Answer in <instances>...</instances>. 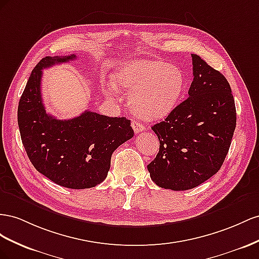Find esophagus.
I'll list each match as a JSON object with an SVG mask.
<instances>
[{
  "label": "esophagus",
  "mask_w": 259,
  "mask_h": 259,
  "mask_svg": "<svg viewBox=\"0 0 259 259\" xmlns=\"http://www.w3.org/2000/svg\"><path fill=\"white\" fill-rule=\"evenodd\" d=\"M131 127H132V129L135 130L136 134H139V132H142V131L145 130L144 124H142L141 122H139V121H137V120H132Z\"/></svg>",
  "instance_id": "34e87169"
}]
</instances>
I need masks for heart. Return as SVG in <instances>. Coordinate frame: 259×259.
<instances>
[{
    "instance_id": "1",
    "label": "heart",
    "mask_w": 259,
    "mask_h": 259,
    "mask_svg": "<svg viewBox=\"0 0 259 259\" xmlns=\"http://www.w3.org/2000/svg\"><path fill=\"white\" fill-rule=\"evenodd\" d=\"M105 91L116 97L129 94V106L144 120L161 119L179 104L186 89L183 71L175 65L158 60H134L115 69Z\"/></svg>"
}]
</instances>
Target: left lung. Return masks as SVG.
<instances>
[{"mask_svg":"<svg viewBox=\"0 0 259 259\" xmlns=\"http://www.w3.org/2000/svg\"><path fill=\"white\" fill-rule=\"evenodd\" d=\"M192 64L189 98L152 127L159 152L147 170L158 187L174 191L193 189L218 172L236 124L226 77L196 54H192Z\"/></svg>","mask_w":259,"mask_h":259,"instance_id":"1","label":"left lung"}]
</instances>
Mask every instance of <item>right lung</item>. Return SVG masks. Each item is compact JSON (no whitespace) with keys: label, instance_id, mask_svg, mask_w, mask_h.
I'll use <instances>...</instances> for the list:
<instances>
[{"label":"right lung","instance_id":"obj_1","mask_svg":"<svg viewBox=\"0 0 259 259\" xmlns=\"http://www.w3.org/2000/svg\"><path fill=\"white\" fill-rule=\"evenodd\" d=\"M75 58V54L42 58L28 79L17 118L21 141L36 170L58 186L79 190L105 180L112 154L135 132L125 117L85 110L60 120L47 113L41 97L42 69Z\"/></svg>","mask_w":259,"mask_h":259}]
</instances>
